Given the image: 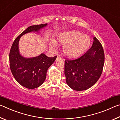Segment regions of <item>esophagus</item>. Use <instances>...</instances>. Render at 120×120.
<instances>
[{
    "mask_svg": "<svg viewBox=\"0 0 120 120\" xmlns=\"http://www.w3.org/2000/svg\"><path fill=\"white\" fill-rule=\"evenodd\" d=\"M61 59H62L61 57V56H58L57 58H56V61L60 60H61Z\"/></svg>",
    "mask_w": 120,
    "mask_h": 120,
    "instance_id": "1",
    "label": "esophagus"
}]
</instances>
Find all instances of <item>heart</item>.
Masks as SVG:
<instances>
[{
    "instance_id": "1",
    "label": "heart",
    "mask_w": 120,
    "mask_h": 120,
    "mask_svg": "<svg viewBox=\"0 0 120 120\" xmlns=\"http://www.w3.org/2000/svg\"><path fill=\"white\" fill-rule=\"evenodd\" d=\"M56 42L64 45L63 51L67 57L75 59L86 51L90 45L91 40L88 35L74 30L60 33L56 38ZM52 46H54L52 45Z\"/></svg>"
}]
</instances>
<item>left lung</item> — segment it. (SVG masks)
Wrapping results in <instances>:
<instances>
[{
	"label": "left lung",
	"mask_w": 120,
	"mask_h": 120,
	"mask_svg": "<svg viewBox=\"0 0 120 120\" xmlns=\"http://www.w3.org/2000/svg\"><path fill=\"white\" fill-rule=\"evenodd\" d=\"M86 53L74 60H65L64 75L66 82L71 88L85 90L93 86L102 73L104 53L102 45L96 37Z\"/></svg>",
	"instance_id": "left-lung-1"
}]
</instances>
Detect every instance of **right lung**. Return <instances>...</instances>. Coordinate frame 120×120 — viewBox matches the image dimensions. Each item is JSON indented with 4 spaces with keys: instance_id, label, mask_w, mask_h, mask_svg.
<instances>
[{
    "instance_id": "add662e5",
    "label": "right lung",
    "mask_w": 120,
    "mask_h": 120,
    "mask_svg": "<svg viewBox=\"0 0 120 120\" xmlns=\"http://www.w3.org/2000/svg\"><path fill=\"white\" fill-rule=\"evenodd\" d=\"M48 24L32 25L28 27L14 41L9 53V64L12 74L22 86L28 89L40 86L45 80L46 72L56 59V56L50 58L45 54L32 58H25L20 53L19 41L21 36L31 32H38Z\"/></svg>"
}]
</instances>
